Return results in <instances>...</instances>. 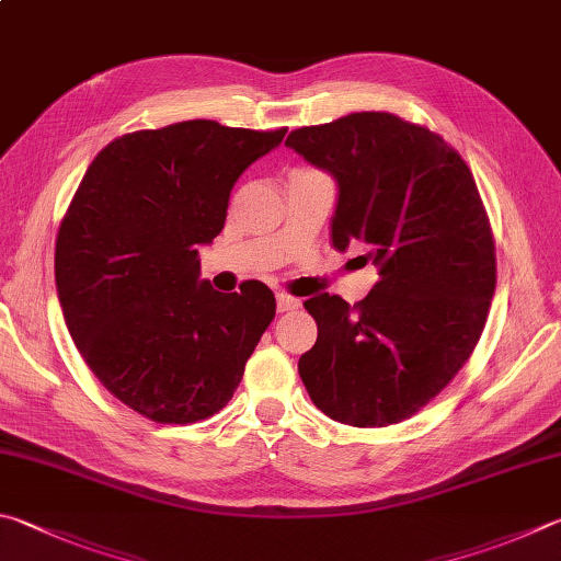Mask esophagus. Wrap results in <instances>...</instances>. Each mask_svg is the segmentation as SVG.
I'll return each instance as SVG.
<instances>
[{"mask_svg": "<svg viewBox=\"0 0 561 561\" xmlns=\"http://www.w3.org/2000/svg\"><path fill=\"white\" fill-rule=\"evenodd\" d=\"M299 307H301V301L297 297H291V294H287V291L277 294V311L284 313V311H294Z\"/></svg>", "mask_w": 561, "mask_h": 561, "instance_id": "obj_1", "label": "esophagus"}]
</instances>
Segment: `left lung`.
Masks as SVG:
<instances>
[{
  "mask_svg": "<svg viewBox=\"0 0 561 561\" xmlns=\"http://www.w3.org/2000/svg\"><path fill=\"white\" fill-rule=\"evenodd\" d=\"M287 147L331 171L333 245L363 242L380 267L358 304L304 301L319 325L299 358L311 402L331 420L390 426L430 404L471 358L495 291V240L463 157L392 112H351L294 129Z\"/></svg>",
  "mask_w": 561,
  "mask_h": 561,
  "instance_id": "obj_1",
  "label": "left lung"
}]
</instances>
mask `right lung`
Wrapping results in <instances>:
<instances>
[{
	"instance_id": "1",
	"label": "right lung",
	"mask_w": 561,
	"mask_h": 561,
	"mask_svg": "<svg viewBox=\"0 0 561 561\" xmlns=\"http://www.w3.org/2000/svg\"><path fill=\"white\" fill-rule=\"evenodd\" d=\"M287 135L188 119L112 139L88 167L56 238L60 309L110 394L157 424L230 402L277 311L262 282H198V245L226 226L230 191Z\"/></svg>"
}]
</instances>
